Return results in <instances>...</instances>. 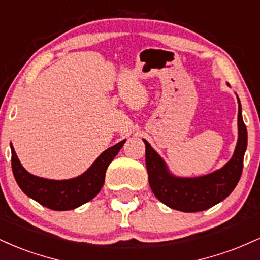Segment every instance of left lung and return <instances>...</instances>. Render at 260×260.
Listing matches in <instances>:
<instances>
[{
    "instance_id": "8db88e82",
    "label": "left lung",
    "mask_w": 260,
    "mask_h": 260,
    "mask_svg": "<svg viewBox=\"0 0 260 260\" xmlns=\"http://www.w3.org/2000/svg\"><path fill=\"white\" fill-rule=\"evenodd\" d=\"M145 143V165L151 190L164 204L184 211L207 210L231 194L242 175L244 151L247 149V128L238 100V142L232 159L213 174L196 178L174 177L156 151Z\"/></svg>"
}]
</instances>
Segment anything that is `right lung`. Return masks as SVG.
<instances>
[{"label": "right lung", "mask_w": 260, "mask_h": 260, "mask_svg": "<svg viewBox=\"0 0 260 260\" xmlns=\"http://www.w3.org/2000/svg\"><path fill=\"white\" fill-rule=\"evenodd\" d=\"M124 142L126 139L104 151L88 171L72 180L53 181L32 176L23 168L11 145L12 170L18 186L26 196L52 210H71L89 202L100 192L105 182L107 166L120 151Z\"/></svg>", "instance_id": "right-lung-1"}]
</instances>
